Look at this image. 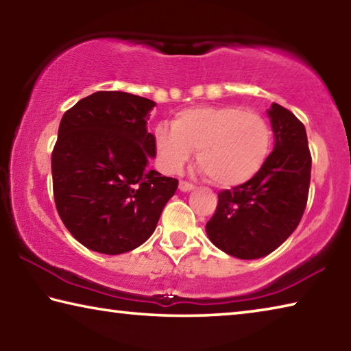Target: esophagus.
<instances>
[{
    "instance_id": "1",
    "label": "esophagus",
    "mask_w": 351,
    "mask_h": 351,
    "mask_svg": "<svg viewBox=\"0 0 351 351\" xmlns=\"http://www.w3.org/2000/svg\"><path fill=\"white\" fill-rule=\"evenodd\" d=\"M193 189H195L193 184H190L187 181H180V190H181V192H192Z\"/></svg>"
}]
</instances>
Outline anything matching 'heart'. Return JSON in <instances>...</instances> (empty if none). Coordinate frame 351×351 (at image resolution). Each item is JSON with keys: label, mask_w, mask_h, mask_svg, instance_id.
Instances as JSON below:
<instances>
[{"label": "heart", "mask_w": 351, "mask_h": 351, "mask_svg": "<svg viewBox=\"0 0 351 351\" xmlns=\"http://www.w3.org/2000/svg\"><path fill=\"white\" fill-rule=\"evenodd\" d=\"M272 147L266 119L239 106H198L182 110L171 127L154 128V148L164 169L180 173L197 152L209 180L223 187L240 186L258 173Z\"/></svg>", "instance_id": "obj_1"}]
</instances>
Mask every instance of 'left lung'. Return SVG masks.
<instances>
[{"instance_id":"8db88e82","label":"left lung","mask_w":351,"mask_h":351,"mask_svg":"<svg viewBox=\"0 0 351 351\" xmlns=\"http://www.w3.org/2000/svg\"><path fill=\"white\" fill-rule=\"evenodd\" d=\"M274 150L245 184L221 190L206 224L209 240L241 260L265 257L294 232L304 215L311 180V154L304 123L289 110H268Z\"/></svg>"}]
</instances>
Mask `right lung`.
<instances>
[{
    "label": "right lung",
    "instance_id": "right-lung-1",
    "mask_svg": "<svg viewBox=\"0 0 351 351\" xmlns=\"http://www.w3.org/2000/svg\"><path fill=\"white\" fill-rule=\"evenodd\" d=\"M150 99L97 91L64 112L52 152V186L63 224L83 246L106 255L133 251L156 229L178 180L148 170Z\"/></svg>",
    "mask_w": 351,
    "mask_h": 351
}]
</instances>
